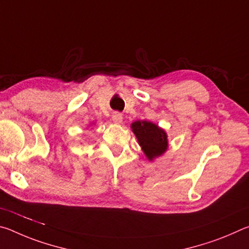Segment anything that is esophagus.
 I'll return each mask as SVG.
<instances>
[{
    "instance_id": "obj_1",
    "label": "esophagus",
    "mask_w": 249,
    "mask_h": 249,
    "mask_svg": "<svg viewBox=\"0 0 249 249\" xmlns=\"http://www.w3.org/2000/svg\"><path fill=\"white\" fill-rule=\"evenodd\" d=\"M112 121H113V123H114V124H121L122 122H123V115H122L121 113H119V112L113 113Z\"/></svg>"
}]
</instances>
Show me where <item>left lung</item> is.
Here are the masks:
<instances>
[{"label":"left lung","mask_w":249,"mask_h":249,"mask_svg":"<svg viewBox=\"0 0 249 249\" xmlns=\"http://www.w3.org/2000/svg\"><path fill=\"white\" fill-rule=\"evenodd\" d=\"M142 153L149 161L160 157L168 149V135L166 130L149 121H135L130 124Z\"/></svg>","instance_id":"1"}]
</instances>
